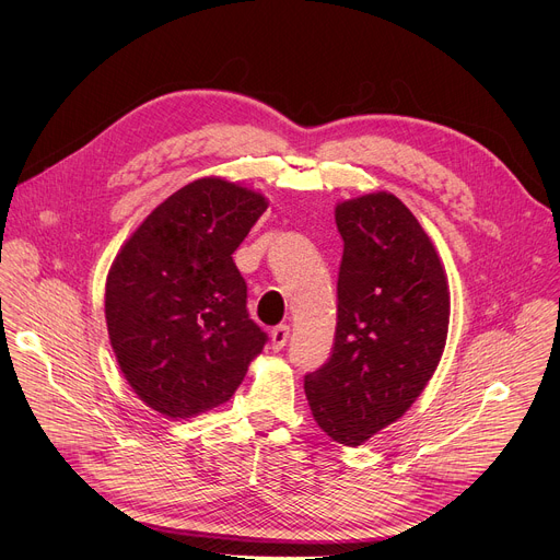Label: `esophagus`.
Here are the masks:
<instances>
[{"mask_svg":"<svg viewBox=\"0 0 560 560\" xmlns=\"http://www.w3.org/2000/svg\"><path fill=\"white\" fill-rule=\"evenodd\" d=\"M288 339H290V326H277L272 330V350L279 352L288 343Z\"/></svg>","mask_w":560,"mask_h":560,"instance_id":"34e87169","label":"esophagus"}]
</instances>
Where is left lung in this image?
<instances>
[{"label": "left lung", "mask_w": 560, "mask_h": 560, "mask_svg": "<svg viewBox=\"0 0 560 560\" xmlns=\"http://www.w3.org/2000/svg\"><path fill=\"white\" fill-rule=\"evenodd\" d=\"M343 238L337 332L328 363L305 374L316 425L348 447L401 419L447 339L450 290L430 236L389 192L335 210Z\"/></svg>", "instance_id": "obj_1"}]
</instances>
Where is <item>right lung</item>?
<instances>
[{"instance_id":"right-lung-1","label":"right lung","mask_w":560,"mask_h":560,"mask_svg":"<svg viewBox=\"0 0 560 560\" xmlns=\"http://www.w3.org/2000/svg\"><path fill=\"white\" fill-rule=\"evenodd\" d=\"M261 192L197 179L159 203L115 257L106 324L141 401L168 419L208 412L242 385L268 335L232 253L266 212Z\"/></svg>"}]
</instances>
